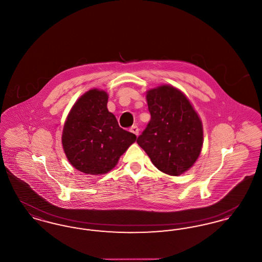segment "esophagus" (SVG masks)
I'll return each mask as SVG.
<instances>
[{
  "instance_id": "1",
  "label": "esophagus",
  "mask_w": 262,
  "mask_h": 262,
  "mask_svg": "<svg viewBox=\"0 0 262 262\" xmlns=\"http://www.w3.org/2000/svg\"><path fill=\"white\" fill-rule=\"evenodd\" d=\"M130 133L135 134L136 136H138V134H139V128L137 127V125H134V126H132V128H130Z\"/></svg>"
}]
</instances>
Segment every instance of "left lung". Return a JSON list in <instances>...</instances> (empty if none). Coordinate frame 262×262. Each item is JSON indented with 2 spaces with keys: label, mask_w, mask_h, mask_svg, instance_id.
<instances>
[{
  "label": "left lung",
  "mask_w": 262,
  "mask_h": 262,
  "mask_svg": "<svg viewBox=\"0 0 262 262\" xmlns=\"http://www.w3.org/2000/svg\"><path fill=\"white\" fill-rule=\"evenodd\" d=\"M151 119L137 138L151 162L165 174L180 176L200 157L203 126L184 92L163 84L146 91Z\"/></svg>",
  "instance_id": "1"
}]
</instances>
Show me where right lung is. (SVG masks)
<instances>
[{"instance_id": "1", "label": "right lung", "mask_w": 262, "mask_h": 262, "mask_svg": "<svg viewBox=\"0 0 262 262\" xmlns=\"http://www.w3.org/2000/svg\"><path fill=\"white\" fill-rule=\"evenodd\" d=\"M108 93L93 88L76 100L62 128L64 154L76 170L90 174L110 172L137 140L108 111Z\"/></svg>"}]
</instances>
